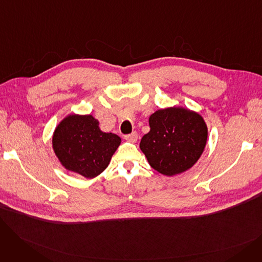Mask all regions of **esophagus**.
<instances>
[{"instance_id": "34e87169", "label": "esophagus", "mask_w": 262, "mask_h": 262, "mask_svg": "<svg viewBox=\"0 0 262 262\" xmlns=\"http://www.w3.org/2000/svg\"><path fill=\"white\" fill-rule=\"evenodd\" d=\"M137 139H138V134H137V132H133L132 134L125 136V140L128 142H132V143H135L137 141Z\"/></svg>"}]
</instances>
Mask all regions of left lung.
I'll list each match as a JSON object with an SVG mask.
<instances>
[{
    "label": "left lung",
    "mask_w": 262,
    "mask_h": 262,
    "mask_svg": "<svg viewBox=\"0 0 262 262\" xmlns=\"http://www.w3.org/2000/svg\"><path fill=\"white\" fill-rule=\"evenodd\" d=\"M149 132L140 142L149 166L172 176L190 169L201 157L207 141V126L191 110L170 107L149 117Z\"/></svg>",
    "instance_id": "obj_1"
}]
</instances>
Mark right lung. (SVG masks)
<instances>
[{"label":"right lung","mask_w":262,"mask_h":262,"mask_svg":"<svg viewBox=\"0 0 262 262\" xmlns=\"http://www.w3.org/2000/svg\"><path fill=\"white\" fill-rule=\"evenodd\" d=\"M121 143L113 133H103L92 116L64 118L53 136V148L62 166L86 178L101 174Z\"/></svg>","instance_id":"right-lung-1"}]
</instances>
